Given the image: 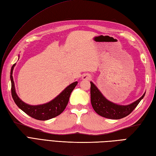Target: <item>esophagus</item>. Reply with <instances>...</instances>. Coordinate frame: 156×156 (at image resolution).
Segmentation results:
<instances>
[{
	"mask_svg": "<svg viewBox=\"0 0 156 156\" xmlns=\"http://www.w3.org/2000/svg\"><path fill=\"white\" fill-rule=\"evenodd\" d=\"M90 78H91V76L90 74H84L83 76H82V80H90Z\"/></svg>",
	"mask_w": 156,
	"mask_h": 156,
	"instance_id": "34e87169",
	"label": "esophagus"
}]
</instances>
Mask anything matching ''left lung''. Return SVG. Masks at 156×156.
Here are the masks:
<instances>
[{"instance_id":"8db88e82","label":"left lung","mask_w":156,"mask_h":156,"mask_svg":"<svg viewBox=\"0 0 156 156\" xmlns=\"http://www.w3.org/2000/svg\"><path fill=\"white\" fill-rule=\"evenodd\" d=\"M145 94V92L138 100L129 105H118L106 98L97 86L90 82V99L92 108L98 115L107 119H120L127 117L144 98Z\"/></svg>"}]
</instances>
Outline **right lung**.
Returning a JSON list of instances; mask_svg holds the SVG:
<instances>
[{
  "label": "right lung",
  "instance_id": "1",
  "mask_svg": "<svg viewBox=\"0 0 156 156\" xmlns=\"http://www.w3.org/2000/svg\"><path fill=\"white\" fill-rule=\"evenodd\" d=\"M15 65L16 64L12 66L10 77H11V81L12 97L17 107L29 116L40 121L49 120L60 115L67 106L71 92L77 85L78 82H74L68 86L60 94L47 103L38 105H30L23 102L18 97L16 92L14 80L12 78V71Z\"/></svg>",
  "mask_w": 156,
  "mask_h": 156
}]
</instances>
